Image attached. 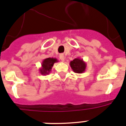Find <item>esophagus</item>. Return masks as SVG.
Instances as JSON below:
<instances>
[{
    "label": "esophagus",
    "mask_w": 126,
    "mask_h": 126,
    "mask_svg": "<svg viewBox=\"0 0 126 126\" xmlns=\"http://www.w3.org/2000/svg\"><path fill=\"white\" fill-rule=\"evenodd\" d=\"M60 60H62V62H64V60H65V57H64V55H63V54H61V55H60Z\"/></svg>",
    "instance_id": "obj_1"
}]
</instances>
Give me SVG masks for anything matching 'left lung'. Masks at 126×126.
<instances>
[{"instance_id": "1", "label": "left lung", "mask_w": 126, "mask_h": 126, "mask_svg": "<svg viewBox=\"0 0 126 126\" xmlns=\"http://www.w3.org/2000/svg\"><path fill=\"white\" fill-rule=\"evenodd\" d=\"M69 65L75 73H82L85 71L86 68V62L82 58H77L70 62Z\"/></svg>"}]
</instances>
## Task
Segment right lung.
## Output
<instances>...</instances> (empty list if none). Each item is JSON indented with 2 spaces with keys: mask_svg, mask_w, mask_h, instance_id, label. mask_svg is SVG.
<instances>
[{
  "mask_svg": "<svg viewBox=\"0 0 126 126\" xmlns=\"http://www.w3.org/2000/svg\"><path fill=\"white\" fill-rule=\"evenodd\" d=\"M58 60L56 58H47L44 59L42 62V67L40 68L39 71L42 75H48L51 71L53 65Z\"/></svg>",
  "mask_w": 126,
  "mask_h": 126,
  "instance_id": "1",
  "label": "right lung"
}]
</instances>
